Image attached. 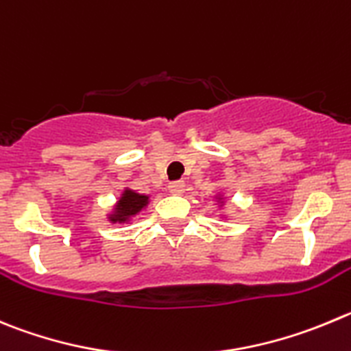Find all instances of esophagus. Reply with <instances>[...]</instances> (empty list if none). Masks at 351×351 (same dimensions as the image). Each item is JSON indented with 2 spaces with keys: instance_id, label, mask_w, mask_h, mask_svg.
Listing matches in <instances>:
<instances>
[{
  "instance_id": "esophagus-1",
  "label": "esophagus",
  "mask_w": 351,
  "mask_h": 351,
  "mask_svg": "<svg viewBox=\"0 0 351 351\" xmlns=\"http://www.w3.org/2000/svg\"><path fill=\"white\" fill-rule=\"evenodd\" d=\"M168 189L171 194H182V192L185 191V183H183L182 180H175V182L169 183Z\"/></svg>"
}]
</instances>
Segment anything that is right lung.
I'll use <instances>...</instances> for the list:
<instances>
[{
    "mask_svg": "<svg viewBox=\"0 0 351 351\" xmlns=\"http://www.w3.org/2000/svg\"><path fill=\"white\" fill-rule=\"evenodd\" d=\"M149 202V197L142 194H136L133 191H124L123 197L119 199L116 206V215L112 216V221H126L130 216H135L142 211Z\"/></svg>",
    "mask_w": 351,
    "mask_h": 351,
    "instance_id": "obj_1",
    "label": "right lung"
}]
</instances>
